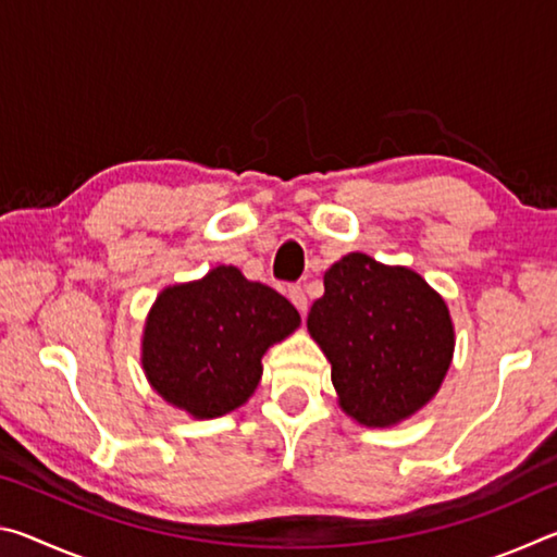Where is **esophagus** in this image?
Here are the masks:
<instances>
[{
    "mask_svg": "<svg viewBox=\"0 0 557 557\" xmlns=\"http://www.w3.org/2000/svg\"><path fill=\"white\" fill-rule=\"evenodd\" d=\"M287 297H289L292 305H295V307L299 309V314L307 312V295H305V289H301L299 285H292V287L287 289Z\"/></svg>",
    "mask_w": 557,
    "mask_h": 557,
    "instance_id": "obj_1",
    "label": "esophagus"
}]
</instances>
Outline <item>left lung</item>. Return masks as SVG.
<instances>
[{"mask_svg":"<svg viewBox=\"0 0 557 557\" xmlns=\"http://www.w3.org/2000/svg\"><path fill=\"white\" fill-rule=\"evenodd\" d=\"M332 363L338 408L358 425L393 428L435 398L455 356L449 307L418 272L348 252L324 272L307 317Z\"/></svg>","mask_w":557,"mask_h":557,"instance_id":"left-lung-1","label":"left lung"}]
</instances>
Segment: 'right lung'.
Returning a JSON list of instances; mask_svg holds the SVG:
<instances>
[{"mask_svg": "<svg viewBox=\"0 0 557 557\" xmlns=\"http://www.w3.org/2000/svg\"><path fill=\"white\" fill-rule=\"evenodd\" d=\"M299 312L238 268L159 292L143 332V371L152 388L194 420L240 408L262 379V356L297 332Z\"/></svg>", "mask_w": 557, "mask_h": 557, "instance_id": "add662e5", "label": "right lung"}]
</instances>
